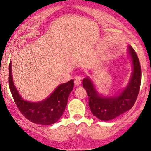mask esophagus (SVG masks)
I'll return each mask as SVG.
<instances>
[{"instance_id":"34e87169","label":"esophagus","mask_w":151,"mask_h":151,"mask_svg":"<svg viewBox=\"0 0 151 151\" xmlns=\"http://www.w3.org/2000/svg\"><path fill=\"white\" fill-rule=\"evenodd\" d=\"M81 82V79L80 77H79V76H77L75 78H74V84H75L76 86H79L80 85Z\"/></svg>"}]
</instances>
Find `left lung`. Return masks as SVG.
I'll return each mask as SVG.
<instances>
[{
	"instance_id": "obj_1",
	"label": "left lung",
	"mask_w": 151,
	"mask_h": 151,
	"mask_svg": "<svg viewBox=\"0 0 151 151\" xmlns=\"http://www.w3.org/2000/svg\"><path fill=\"white\" fill-rule=\"evenodd\" d=\"M129 54L132 61L133 72L129 84L119 94L104 97L96 91L89 77L83 79L82 84L87 92L91 113L100 120L110 121L115 119L132 108L136 101L141 82V65L131 46H129Z\"/></svg>"
}]
</instances>
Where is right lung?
<instances>
[{"mask_svg": "<svg viewBox=\"0 0 151 151\" xmlns=\"http://www.w3.org/2000/svg\"><path fill=\"white\" fill-rule=\"evenodd\" d=\"M8 82L10 92L20 113L31 122L41 125H51L62 116L67 106L69 95L74 87V80L59 85L46 99L39 102L24 100L13 84L11 73V62L9 65Z\"/></svg>", "mask_w": 151, "mask_h": 151, "instance_id": "right-lung-1", "label": "right lung"}]
</instances>
